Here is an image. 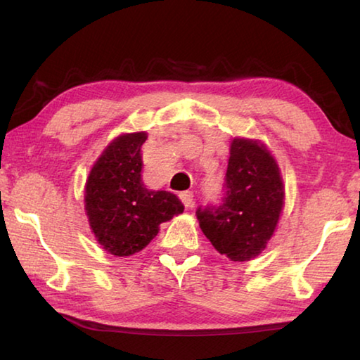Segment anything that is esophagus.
<instances>
[{
  "mask_svg": "<svg viewBox=\"0 0 360 360\" xmlns=\"http://www.w3.org/2000/svg\"><path fill=\"white\" fill-rule=\"evenodd\" d=\"M179 198H181V202L184 203L186 208H191V206L193 205V193H192L191 191L181 192V193H179Z\"/></svg>",
  "mask_w": 360,
  "mask_h": 360,
  "instance_id": "obj_1",
  "label": "esophagus"
}]
</instances>
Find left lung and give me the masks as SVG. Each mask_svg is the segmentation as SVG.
Returning <instances> with one entry per match:
<instances>
[{"mask_svg": "<svg viewBox=\"0 0 360 360\" xmlns=\"http://www.w3.org/2000/svg\"><path fill=\"white\" fill-rule=\"evenodd\" d=\"M284 206L279 167L259 141L235 138L221 203L197 210L200 229L217 252L251 260L266 248Z\"/></svg>", "mask_w": 360, "mask_h": 360, "instance_id": "left-lung-1", "label": "left lung"}]
</instances>
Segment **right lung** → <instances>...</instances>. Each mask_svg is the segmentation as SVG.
I'll return each instance as SVG.
<instances>
[{
    "label": "right lung",
    "instance_id": "add662e5",
    "mask_svg": "<svg viewBox=\"0 0 360 360\" xmlns=\"http://www.w3.org/2000/svg\"><path fill=\"white\" fill-rule=\"evenodd\" d=\"M144 131L115 138L95 162L85 184V212L96 241L109 254L139 252L158 233V225L184 211L174 193L149 191L141 181Z\"/></svg>",
    "mask_w": 360,
    "mask_h": 360
}]
</instances>
